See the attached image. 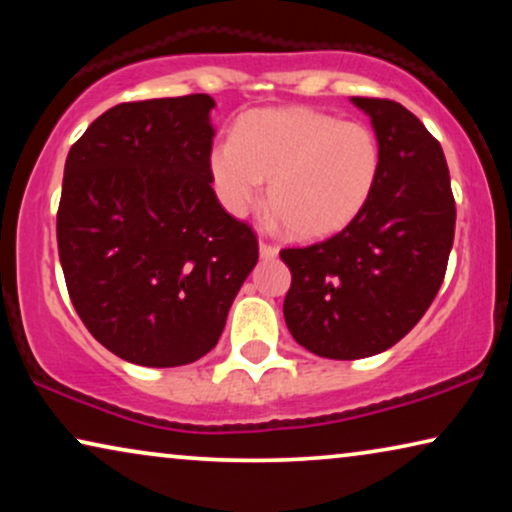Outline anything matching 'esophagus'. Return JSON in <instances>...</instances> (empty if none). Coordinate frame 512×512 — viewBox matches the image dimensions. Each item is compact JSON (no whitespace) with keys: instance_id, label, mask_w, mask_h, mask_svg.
I'll list each match as a JSON object with an SVG mask.
<instances>
[{"instance_id":"obj_1","label":"esophagus","mask_w":512,"mask_h":512,"mask_svg":"<svg viewBox=\"0 0 512 512\" xmlns=\"http://www.w3.org/2000/svg\"><path fill=\"white\" fill-rule=\"evenodd\" d=\"M277 251H279V249L275 247V244H270V242H265V240L258 242V254H261V258H265V261H270V258H275Z\"/></svg>"}]
</instances>
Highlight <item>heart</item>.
<instances>
[{"instance_id": "heart-1", "label": "heart", "mask_w": 512, "mask_h": 512, "mask_svg": "<svg viewBox=\"0 0 512 512\" xmlns=\"http://www.w3.org/2000/svg\"><path fill=\"white\" fill-rule=\"evenodd\" d=\"M209 172L221 205L244 216L270 181L268 202L286 233L321 240L349 226L373 195L380 144L368 125L314 109H261L216 144Z\"/></svg>"}]
</instances>
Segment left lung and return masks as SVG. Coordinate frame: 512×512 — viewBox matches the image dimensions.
Returning a JSON list of instances; mask_svg holds the SVG:
<instances>
[{"label": "left lung", "instance_id": "8db88e82", "mask_svg": "<svg viewBox=\"0 0 512 512\" xmlns=\"http://www.w3.org/2000/svg\"><path fill=\"white\" fill-rule=\"evenodd\" d=\"M373 123L380 174L356 219L324 242L282 249L291 270L284 319L324 359L394 347L443 284L454 242V195L438 139L403 104L352 97Z\"/></svg>", "mask_w": 512, "mask_h": 512}]
</instances>
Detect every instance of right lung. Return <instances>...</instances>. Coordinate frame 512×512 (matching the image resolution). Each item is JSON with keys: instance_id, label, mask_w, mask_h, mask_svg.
<instances>
[{"instance_id": "add662e5", "label": "right lung", "mask_w": 512, "mask_h": 512, "mask_svg": "<svg viewBox=\"0 0 512 512\" xmlns=\"http://www.w3.org/2000/svg\"><path fill=\"white\" fill-rule=\"evenodd\" d=\"M209 95L123 102L69 149L58 251L93 338L149 368L198 361L219 342L258 261L247 223L216 200Z\"/></svg>"}]
</instances>
